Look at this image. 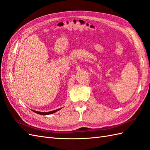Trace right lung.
<instances>
[{
  "label": "right lung",
  "instance_id": "obj_1",
  "mask_svg": "<svg viewBox=\"0 0 150 150\" xmlns=\"http://www.w3.org/2000/svg\"><path fill=\"white\" fill-rule=\"evenodd\" d=\"M60 109H56V110H54V111H50V112H39V111H33L34 112H35V113H38V114H39V115H51V114H53V113L55 112L58 111H59Z\"/></svg>",
  "mask_w": 150,
  "mask_h": 150
}]
</instances>
